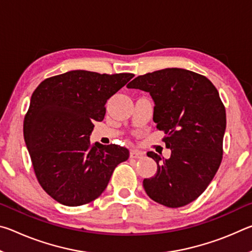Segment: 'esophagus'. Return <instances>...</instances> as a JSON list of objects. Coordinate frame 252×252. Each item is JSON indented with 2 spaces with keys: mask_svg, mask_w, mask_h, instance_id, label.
Wrapping results in <instances>:
<instances>
[{
  "mask_svg": "<svg viewBox=\"0 0 252 252\" xmlns=\"http://www.w3.org/2000/svg\"><path fill=\"white\" fill-rule=\"evenodd\" d=\"M130 158L131 159H142L143 153L141 151H138V150H131Z\"/></svg>",
  "mask_w": 252,
  "mask_h": 252,
  "instance_id": "34e87169",
  "label": "esophagus"
}]
</instances>
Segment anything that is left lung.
Listing matches in <instances>:
<instances>
[{"mask_svg": "<svg viewBox=\"0 0 252 252\" xmlns=\"http://www.w3.org/2000/svg\"><path fill=\"white\" fill-rule=\"evenodd\" d=\"M126 87L150 93L153 121L171 149L170 159L147 153L158 164L155 176L143 180L147 194L169 208L194 201L222 161L227 120L218 90L204 75L178 67L139 75Z\"/></svg>", "mask_w": 252, "mask_h": 252, "instance_id": "obj_1", "label": "left lung"}]
</instances>
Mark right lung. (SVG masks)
I'll list each match as a JSON object with an SVG mask.
<instances>
[{
    "label": "right lung",
    "mask_w": 252,
    "mask_h": 252,
    "mask_svg": "<svg viewBox=\"0 0 252 252\" xmlns=\"http://www.w3.org/2000/svg\"><path fill=\"white\" fill-rule=\"evenodd\" d=\"M75 70L37 85L23 122V134L40 186L55 201L78 207L105 190L129 150L90 142L93 121H102L105 103L133 78Z\"/></svg>",
    "instance_id": "1"
}]
</instances>
